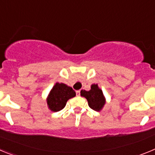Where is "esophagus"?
Wrapping results in <instances>:
<instances>
[{
  "instance_id": "esophagus-1",
  "label": "esophagus",
  "mask_w": 155,
  "mask_h": 155,
  "mask_svg": "<svg viewBox=\"0 0 155 155\" xmlns=\"http://www.w3.org/2000/svg\"><path fill=\"white\" fill-rule=\"evenodd\" d=\"M76 94L78 96H80V94H81V91L80 90H78V91H76Z\"/></svg>"
}]
</instances>
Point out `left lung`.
Segmentation results:
<instances>
[{"mask_svg":"<svg viewBox=\"0 0 155 155\" xmlns=\"http://www.w3.org/2000/svg\"><path fill=\"white\" fill-rule=\"evenodd\" d=\"M81 95L87 98L89 107L94 111L101 110L105 105L103 93L97 84H92L90 91L81 90Z\"/></svg>","mask_w":155,"mask_h":155,"instance_id":"obj_1","label":"left lung"}]
</instances>
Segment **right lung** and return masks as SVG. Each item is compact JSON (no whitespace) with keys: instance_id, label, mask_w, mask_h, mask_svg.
I'll list each match as a JSON object with an SVG mask.
<instances>
[{"instance_id":"obj_1","label":"right lung","mask_w":155,"mask_h":155,"mask_svg":"<svg viewBox=\"0 0 155 155\" xmlns=\"http://www.w3.org/2000/svg\"><path fill=\"white\" fill-rule=\"evenodd\" d=\"M76 95L74 90L71 87L63 84L57 83L53 86L47 98V104L50 110L58 112L65 107L68 100Z\"/></svg>"}]
</instances>
